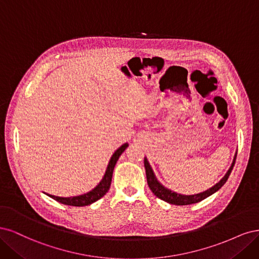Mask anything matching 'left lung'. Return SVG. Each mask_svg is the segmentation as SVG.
I'll return each instance as SVG.
<instances>
[{"mask_svg":"<svg viewBox=\"0 0 259 259\" xmlns=\"http://www.w3.org/2000/svg\"><path fill=\"white\" fill-rule=\"evenodd\" d=\"M236 158H237V153L235 155V158H233V161L231 163V166L229 168V170L227 171V173L225 174V177L219 183H216L214 186H212L211 188H208L207 190L203 191V193H200V194L181 195V194L175 193V191H172L168 188H165L162 184H160V183L158 182L151 164H149L147 158L145 157L144 158V166H145V171H146L147 184L156 197H158L168 203L175 204V205H187V204L197 203V202L202 201L203 199L210 197L211 195L216 193V191H218L220 188H222V186L227 182L229 175L233 169V165H235V162H236Z\"/></svg>","mask_w":259,"mask_h":259,"instance_id":"left-lung-1","label":"left lung"}]
</instances>
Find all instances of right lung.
Segmentation results:
<instances>
[{
    "label": "right lung",
    "instance_id": "right-lung-1",
    "mask_svg": "<svg viewBox=\"0 0 259 259\" xmlns=\"http://www.w3.org/2000/svg\"><path fill=\"white\" fill-rule=\"evenodd\" d=\"M128 146H129L128 143H124L113 154V156L111 157L110 162H108V164H107V168H106V171H105V174H104L102 181L100 182L98 186H96L93 190L88 191L87 194L75 196V197H66V198L53 196L49 194H46V195L55 199L58 202L63 203L65 205H72V206H85V205H89L91 203L98 201V200L100 198H102L107 193L108 189H110L115 164H116V162H117L120 155L124 152V149H126Z\"/></svg>",
    "mask_w": 259,
    "mask_h": 259
}]
</instances>
